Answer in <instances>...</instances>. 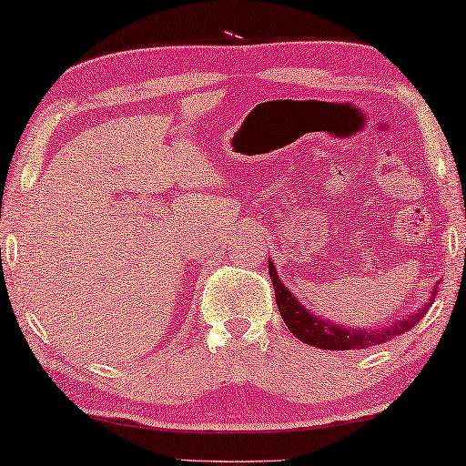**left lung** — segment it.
I'll use <instances>...</instances> for the list:
<instances>
[{
    "mask_svg": "<svg viewBox=\"0 0 466 466\" xmlns=\"http://www.w3.org/2000/svg\"><path fill=\"white\" fill-rule=\"evenodd\" d=\"M268 272H270V280L274 287V297H277V305L280 316H283L285 324L289 330H291L297 339L303 340L305 345L309 347H318V349H328V350H349V349H368V347H376L382 345V342L392 340L400 334H405L410 330L419 319H421L430 305L436 299L438 287H433L430 301L423 309H419L417 314H410L407 318H402L400 322H396L390 328H370V330H350V328L326 322V319H319L318 316L311 314L303 308V305L295 299L291 291L280 283L279 274L274 270L272 262L268 260Z\"/></svg>",
    "mask_w": 466,
    "mask_h": 466,
    "instance_id": "left-lung-1",
    "label": "left lung"
}]
</instances>
